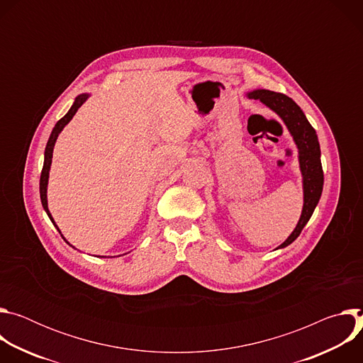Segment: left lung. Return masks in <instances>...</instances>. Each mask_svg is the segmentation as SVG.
<instances>
[{"instance_id": "obj_1", "label": "left lung", "mask_w": 363, "mask_h": 363, "mask_svg": "<svg viewBox=\"0 0 363 363\" xmlns=\"http://www.w3.org/2000/svg\"><path fill=\"white\" fill-rule=\"evenodd\" d=\"M248 99L260 100L273 111L286 125L298 152V167L303 181V208L298 223L293 233L276 250L291 244L301 233L312 217L323 191V169L320 162V145L313 126L308 123L306 115L297 103L289 96L266 89H257L247 93Z\"/></svg>"}]
</instances>
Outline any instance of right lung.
Listing matches in <instances>:
<instances>
[{"instance_id":"1","label":"right lung","mask_w":363,"mask_h":363,"mask_svg":"<svg viewBox=\"0 0 363 363\" xmlns=\"http://www.w3.org/2000/svg\"><path fill=\"white\" fill-rule=\"evenodd\" d=\"M89 96H90L89 93H82V94H79V96L74 99L73 105H72V108L69 109V112L56 123V126L53 128V130H51V135H50V138H48V142H47V145H45V150H44V165H43V171H41V177H40V198H41V203H43L44 211L47 213L48 218L51 220V223L55 224V227H56L57 230H59V227L56 225L53 217H51V214H50V211H48V205H47V185H48V175H50L51 160H53V149H55V145H56V140H57L60 132H62V130L65 129V126L73 119V116L76 115V112L79 111V108L83 105V103L89 99ZM59 233L62 234L60 230H59ZM62 237H63V234H62ZM63 238H65V237H63ZM65 240H66V238H65ZM67 244H69V241H67ZM72 247H73V245H72Z\"/></svg>"}]
</instances>
